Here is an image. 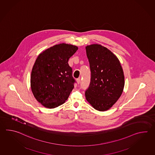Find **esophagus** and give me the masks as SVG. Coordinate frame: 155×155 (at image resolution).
I'll use <instances>...</instances> for the list:
<instances>
[{
	"label": "esophagus",
	"mask_w": 155,
	"mask_h": 155,
	"mask_svg": "<svg viewBox=\"0 0 155 155\" xmlns=\"http://www.w3.org/2000/svg\"><path fill=\"white\" fill-rule=\"evenodd\" d=\"M80 82H81V78H80L77 79V83H78V84H79Z\"/></svg>",
	"instance_id": "1"
}]
</instances>
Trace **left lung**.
I'll list each match as a JSON object with an SVG mask.
<instances>
[{"instance_id": "8db88e82", "label": "left lung", "mask_w": 155, "mask_h": 155, "mask_svg": "<svg viewBox=\"0 0 155 155\" xmlns=\"http://www.w3.org/2000/svg\"><path fill=\"white\" fill-rule=\"evenodd\" d=\"M91 71V83L85 98L95 110H109L123 92V70L117 57L103 46L92 44L85 47Z\"/></svg>"}]
</instances>
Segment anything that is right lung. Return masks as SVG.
Here are the masks:
<instances>
[{
  "label": "right lung",
  "instance_id": "1",
  "mask_svg": "<svg viewBox=\"0 0 155 155\" xmlns=\"http://www.w3.org/2000/svg\"><path fill=\"white\" fill-rule=\"evenodd\" d=\"M78 48L62 43L48 48L37 57L32 69L30 85L35 99L45 107H57L68 98L75 81L68 62Z\"/></svg>",
  "mask_w": 155,
  "mask_h": 155
}]
</instances>
